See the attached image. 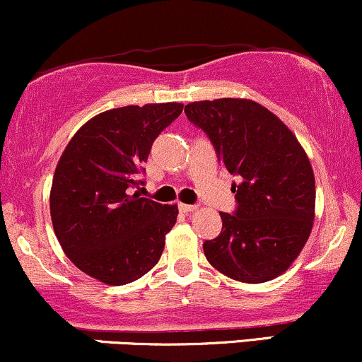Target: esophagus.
<instances>
[{
	"instance_id": "esophagus-1",
	"label": "esophagus",
	"mask_w": 362,
	"mask_h": 362,
	"mask_svg": "<svg viewBox=\"0 0 362 362\" xmlns=\"http://www.w3.org/2000/svg\"><path fill=\"white\" fill-rule=\"evenodd\" d=\"M180 210L182 211V214H191V211L198 210V205H186V203H180Z\"/></svg>"
}]
</instances>
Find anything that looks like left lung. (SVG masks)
<instances>
[{"label": "left lung", "mask_w": 362, "mask_h": 362, "mask_svg": "<svg viewBox=\"0 0 362 362\" xmlns=\"http://www.w3.org/2000/svg\"><path fill=\"white\" fill-rule=\"evenodd\" d=\"M237 176V206L220 214L222 232L203 250L215 269L242 283L283 274L307 244L315 218V177L303 147L284 123L252 100L220 98L185 106Z\"/></svg>", "instance_id": "obj_1"}]
</instances>
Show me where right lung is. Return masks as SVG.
<instances>
[{
  "mask_svg": "<svg viewBox=\"0 0 362 362\" xmlns=\"http://www.w3.org/2000/svg\"><path fill=\"white\" fill-rule=\"evenodd\" d=\"M181 103L130 105L96 115L59 159L50 216L66 256L98 281L120 286L157 264L177 205L140 198L139 174L154 140L180 117Z\"/></svg>",
  "mask_w": 362,
  "mask_h": 362,
  "instance_id": "1",
  "label": "right lung"
}]
</instances>
